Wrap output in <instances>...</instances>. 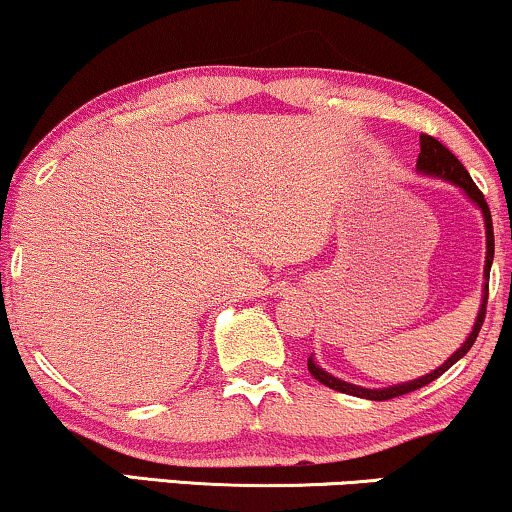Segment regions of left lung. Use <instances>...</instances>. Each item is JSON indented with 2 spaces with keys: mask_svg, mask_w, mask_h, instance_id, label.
<instances>
[{
  "mask_svg": "<svg viewBox=\"0 0 512 512\" xmlns=\"http://www.w3.org/2000/svg\"><path fill=\"white\" fill-rule=\"evenodd\" d=\"M418 170L420 173H427V175H437V178H444L453 182V185H458L463 189L468 197L475 201V204L482 208L484 213V225H487V263H484V277L489 280V270H491V261H494V225H491V211L487 206V201H484V194L479 192V187L472 182L470 173L465 170L463 163H460L456 156L451 154L449 147H444L437 137L432 135H425L422 132L420 135V156H418ZM487 299H489V285H484V296H482V308H479L477 313V320H475V327H472L470 337L465 339V344L460 346V349L453 353V356L446 361L444 365H439L437 370L430 372V375L420 377V380H413V382H403V384H396V387H387V389H363V387H356V384H349L344 380H339V377H332L330 372H325L323 368H318V365L313 363V358H308V372L318 380L320 384H325V387L330 389H337L342 391V394H351V396H358V399H370V401H389V399H396V396H403V394H410V391L425 387V384H430L437 380V377L444 375L446 370L451 368L453 363H458L460 358L465 356L472 349V344H475L479 330H482V323H484V315H487Z\"/></svg>",
  "mask_w": 512,
  "mask_h": 512,
  "instance_id": "8db88e82",
  "label": "left lung"
}]
</instances>
